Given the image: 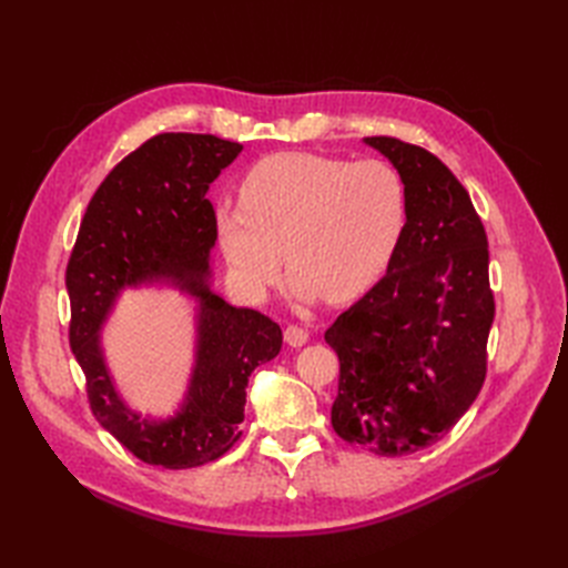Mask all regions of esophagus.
Masks as SVG:
<instances>
[{
  "mask_svg": "<svg viewBox=\"0 0 568 568\" xmlns=\"http://www.w3.org/2000/svg\"><path fill=\"white\" fill-rule=\"evenodd\" d=\"M307 338H311V334H307L305 326H298V324H288L284 329V341L288 343L291 348H301L307 343Z\"/></svg>",
  "mask_w": 568,
  "mask_h": 568,
  "instance_id": "1",
  "label": "esophagus"
}]
</instances>
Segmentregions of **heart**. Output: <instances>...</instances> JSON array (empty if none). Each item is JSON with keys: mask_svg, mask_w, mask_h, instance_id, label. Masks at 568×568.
Instances as JSON below:
<instances>
[{"mask_svg": "<svg viewBox=\"0 0 568 568\" xmlns=\"http://www.w3.org/2000/svg\"><path fill=\"white\" fill-rule=\"evenodd\" d=\"M409 222V192L382 159L274 153L255 163L239 203L220 205L215 232L230 267L261 294L280 274V251L298 301L343 303L388 270Z\"/></svg>", "mask_w": 568, "mask_h": 568, "instance_id": "obj_1", "label": "heart"}]
</instances>
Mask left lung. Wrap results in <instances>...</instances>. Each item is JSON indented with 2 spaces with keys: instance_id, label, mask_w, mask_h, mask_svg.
Listing matches in <instances>:
<instances>
[{
  "instance_id": "left-lung-1",
  "label": "left lung",
  "mask_w": 568,
  "mask_h": 568,
  "mask_svg": "<svg viewBox=\"0 0 568 568\" xmlns=\"http://www.w3.org/2000/svg\"><path fill=\"white\" fill-rule=\"evenodd\" d=\"M365 142L403 173L409 222L384 277L324 332L341 363L332 426L351 445L400 457L438 443L486 382L488 236L432 151L395 136Z\"/></svg>"
}]
</instances>
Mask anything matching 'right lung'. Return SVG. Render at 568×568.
Listing matches in <instances>:
<instances>
[{"mask_svg": "<svg viewBox=\"0 0 568 568\" xmlns=\"http://www.w3.org/2000/svg\"><path fill=\"white\" fill-rule=\"evenodd\" d=\"M242 149L215 134L151 136L99 184L65 267L68 338L84 372L92 415L153 467L192 469L225 455L242 438L251 372L282 351L277 322L225 303L209 286L217 232L205 192ZM159 276L200 301V336L181 412L165 423H149L116 398L98 329L120 290Z\"/></svg>", "mask_w": 568, "mask_h": 568, "instance_id": "right-lung-1", "label": "right lung"}]
</instances>
